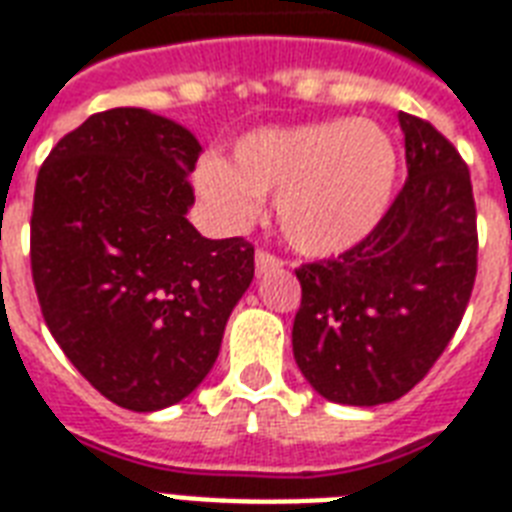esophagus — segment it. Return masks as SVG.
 I'll use <instances>...</instances> for the list:
<instances>
[{"label":"esophagus","instance_id":"1","mask_svg":"<svg viewBox=\"0 0 512 512\" xmlns=\"http://www.w3.org/2000/svg\"><path fill=\"white\" fill-rule=\"evenodd\" d=\"M281 265H284V260H281V257H276L273 252H268V249H257V255H255L257 273L279 271Z\"/></svg>","mask_w":512,"mask_h":512}]
</instances>
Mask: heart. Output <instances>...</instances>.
<instances>
[{"label": "heart", "instance_id": "1", "mask_svg": "<svg viewBox=\"0 0 512 512\" xmlns=\"http://www.w3.org/2000/svg\"><path fill=\"white\" fill-rule=\"evenodd\" d=\"M396 146L369 119H332L249 132L233 164L201 159V196L231 223L257 215L276 193L284 239L303 255L327 257L366 239L380 223L396 183Z\"/></svg>", "mask_w": 512, "mask_h": 512}]
</instances>
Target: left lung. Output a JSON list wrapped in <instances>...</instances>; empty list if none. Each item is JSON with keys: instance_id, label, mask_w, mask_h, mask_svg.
Segmentation results:
<instances>
[{"instance_id": "8db88e82", "label": "left lung", "mask_w": 512, "mask_h": 512, "mask_svg": "<svg viewBox=\"0 0 512 512\" xmlns=\"http://www.w3.org/2000/svg\"><path fill=\"white\" fill-rule=\"evenodd\" d=\"M398 122L409 177L388 212L342 255L295 271V361L337 404L377 406L409 393L454 337L476 284L468 164L430 122Z\"/></svg>"}]
</instances>
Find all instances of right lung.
Masks as SVG:
<instances>
[{"label":"right lung","mask_w":512,"mask_h":512,"mask_svg":"<svg viewBox=\"0 0 512 512\" xmlns=\"http://www.w3.org/2000/svg\"><path fill=\"white\" fill-rule=\"evenodd\" d=\"M201 146L143 108L92 114L44 159L31 276L44 324L108 401L156 412L209 374L255 276L244 236L204 239L185 212Z\"/></svg>","instance_id":"obj_1"}]
</instances>
